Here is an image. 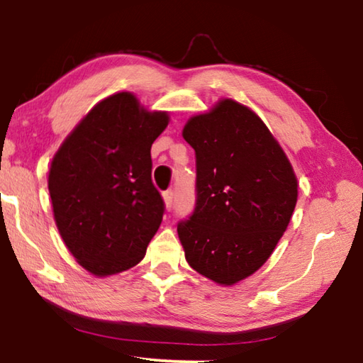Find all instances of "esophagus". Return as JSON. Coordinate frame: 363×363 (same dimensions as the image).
Returning a JSON list of instances; mask_svg holds the SVG:
<instances>
[{
	"mask_svg": "<svg viewBox=\"0 0 363 363\" xmlns=\"http://www.w3.org/2000/svg\"><path fill=\"white\" fill-rule=\"evenodd\" d=\"M163 200H164V206H167V210H171L174 203V192L173 190H167V192L163 194Z\"/></svg>",
	"mask_w": 363,
	"mask_h": 363,
	"instance_id": "34e87169",
	"label": "esophagus"
}]
</instances>
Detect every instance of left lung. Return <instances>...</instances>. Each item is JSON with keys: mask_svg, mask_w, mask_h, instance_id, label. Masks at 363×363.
<instances>
[{"mask_svg": "<svg viewBox=\"0 0 363 363\" xmlns=\"http://www.w3.org/2000/svg\"><path fill=\"white\" fill-rule=\"evenodd\" d=\"M195 150L196 203L177 224L189 266L219 285L250 277L277 247L298 201V179L253 110L223 99L182 130Z\"/></svg>", "mask_w": 363, "mask_h": 363, "instance_id": "left-lung-1", "label": "left lung"}]
</instances>
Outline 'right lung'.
Listing matches in <instances>:
<instances>
[{"instance_id": "right-lung-1", "label": "right lung", "mask_w": 363, "mask_h": 363, "mask_svg": "<svg viewBox=\"0 0 363 363\" xmlns=\"http://www.w3.org/2000/svg\"><path fill=\"white\" fill-rule=\"evenodd\" d=\"M168 121V112L116 93L84 115L52 158L54 220L79 266L97 277L136 266L162 224L150 149Z\"/></svg>"}]
</instances>
